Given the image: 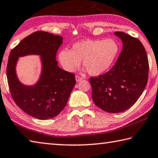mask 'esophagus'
<instances>
[{"instance_id":"1","label":"esophagus","mask_w":158,"mask_h":158,"mask_svg":"<svg viewBox=\"0 0 158 158\" xmlns=\"http://www.w3.org/2000/svg\"><path fill=\"white\" fill-rule=\"evenodd\" d=\"M75 78H76V81H81V80L83 79V77H80V76H78V75H77L75 77Z\"/></svg>"}]
</instances>
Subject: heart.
<instances>
[{"label": "heart", "mask_w": 158, "mask_h": 158, "mask_svg": "<svg viewBox=\"0 0 158 158\" xmlns=\"http://www.w3.org/2000/svg\"><path fill=\"white\" fill-rule=\"evenodd\" d=\"M119 51V45L113 39L84 40L74 44L71 50H62L59 53V60L64 69L69 73L75 71L82 60L88 73L98 76L112 66Z\"/></svg>", "instance_id": "1"}]
</instances>
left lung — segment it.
I'll return each mask as SVG.
<instances>
[{
	"label": "left lung",
	"instance_id": "8db88e82",
	"mask_svg": "<svg viewBox=\"0 0 158 158\" xmlns=\"http://www.w3.org/2000/svg\"><path fill=\"white\" fill-rule=\"evenodd\" d=\"M114 34L123 43L115 64L106 73L90 78L94 103L111 113L131 108L144 91L148 77V56L141 41L122 31Z\"/></svg>",
	"mask_w": 158,
	"mask_h": 158
}]
</instances>
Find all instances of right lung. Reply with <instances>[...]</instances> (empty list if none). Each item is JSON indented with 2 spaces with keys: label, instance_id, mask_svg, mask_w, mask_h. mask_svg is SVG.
Instances as JSON below:
<instances>
[{
  "label": "right lung",
  "instance_id": "add662e5",
  "mask_svg": "<svg viewBox=\"0 0 158 158\" xmlns=\"http://www.w3.org/2000/svg\"><path fill=\"white\" fill-rule=\"evenodd\" d=\"M62 43V36L38 31L25 37L10 52L7 78L11 97L23 111L39 119L58 115L66 106L76 84L74 74L57 65L56 55ZM28 54L42 56L41 77L33 87L23 85L15 74L18 57Z\"/></svg>",
  "mask_w": 158,
  "mask_h": 158
}]
</instances>
